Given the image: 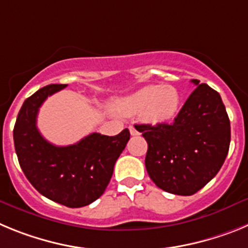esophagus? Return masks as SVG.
Wrapping results in <instances>:
<instances>
[{"instance_id": "obj_1", "label": "esophagus", "mask_w": 248, "mask_h": 248, "mask_svg": "<svg viewBox=\"0 0 248 248\" xmlns=\"http://www.w3.org/2000/svg\"><path fill=\"white\" fill-rule=\"evenodd\" d=\"M129 130H130V134L133 135V137H135V135H139V131H138L133 125L129 126Z\"/></svg>"}]
</instances>
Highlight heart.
<instances>
[{"mask_svg":"<svg viewBox=\"0 0 248 248\" xmlns=\"http://www.w3.org/2000/svg\"><path fill=\"white\" fill-rule=\"evenodd\" d=\"M114 108L124 115L141 114L151 124H164L177 117L181 108V94L171 84L148 85L117 100Z\"/></svg>","mask_w":248,"mask_h":248,"instance_id":"heart-1","label":"heart"}]
</instances>
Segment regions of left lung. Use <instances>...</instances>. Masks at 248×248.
<instances>
[{"instance_id": "8db88e82", "label": "left lung", "mask_w": 248, "mask_h": 248, "mask_svg": "<svg viewBox=\"0 0 248 248\" xmlns=\"http://www.w3.org/2000/svg\"><path fill=\"white\" fill-rule=\"evenodd\" d=\"M190 94L172 124H141L148 143L145 166L157 187L190 196L216 176L231 140L230 119L220 94L205 83Z\"/></svg>"}]
</instances>
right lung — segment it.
Masks as SVG:
<instances>
[{
    "mask_svg": "<svg viewBox=\"0 0 248 248\" xmlns=\"http://www.w3.org/2000/svg\"><path fill=\"white\" fill-rule=\"evenodd\" d=\"M67 84L46 85L25 100L13 129L15 149L22 171L34 189L67 207H82L99 199L114 165L130 139L128 129L107 137L92 133L68 146H56L37 129L39 107Z\"/></svg>",
    "mask_w": 248,
    "mask_h": 248,
    "instance_id": "add662e5",
    "label": "right lung"
}]
</instances>
